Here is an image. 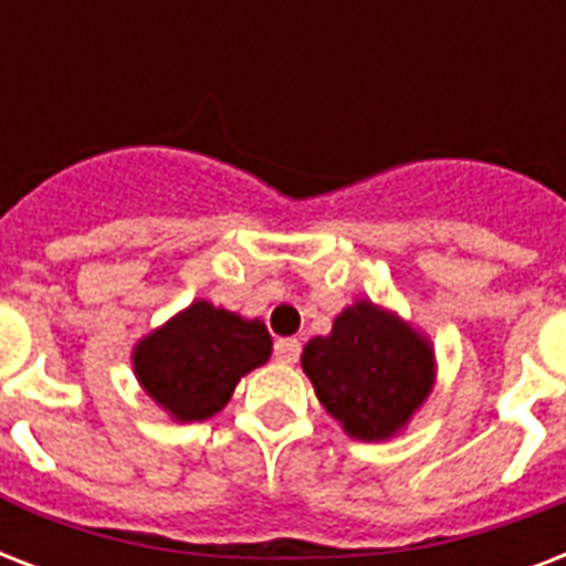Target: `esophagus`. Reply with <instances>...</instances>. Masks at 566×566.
Returning <instances> with one entry per match:
<instances>
[{
	"instance_id": "obj_1",
	"label": "esophagus",
	"mask_w": 566,
	"mask_h": 566,
	"mask_svg": "<svg viewBox=\"0 0 566 566\" xmlns=\"http://www.w3.org/2000/svg\"><path fill=\"white\" fill-rule=\"evenodd\" d=\"M300 353H302V344L296 340V337H279L273 346L275 361H282V364H296L300 361Z\"/></svg>"
}]
</instances>
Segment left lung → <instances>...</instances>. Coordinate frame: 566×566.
<instances>
[{
	"instance_id": "8db88e82",
	"label": "left lung",
	"mask_w": 566,
	"mask_h": 566,
	"mask_svg": "<svg viewBox=\"0 0 566 566\" xmlns=\"http://www.w3.org/2000/svg\"><path fill=\"white\" fill-rule=\"evenodd\" d=\"M302 370L349 438L387 440L405 429L434 385V349L394 311L358 300L311 337Z\"/></svg>"
}]
</instances>
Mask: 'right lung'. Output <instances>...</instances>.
<instances>
[{
    "instance_id": "1",
    "label": "right lung",
    "mask_w": 566,
    "mask_h": 566,
    "mask_svg": "<svg viewBox=\"0 0 566 566\" xmlns=\"http://www.w3.org/2000/svg\"><path fill=\"white\" fill-rule=\"evenodd\" d=\"M270 353L273 337L261 319L196 300L146 335L132 364L137 381L172 420L202 422L222 411L240 378L266 364Z\"/></svg>"
}]
</instances>
